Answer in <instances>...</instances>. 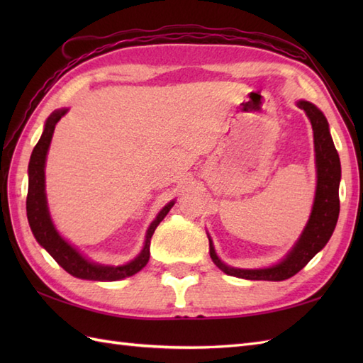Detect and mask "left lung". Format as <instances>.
Here are the masks:
<instances>
[{
  "instance_id": "1",
  "label": "left lung",
  "mask_w": 363,
  "mask_h": 363,
  "mask_svg": "<svg viewBox=\"0 0 363 363\" xmlns=\"http://www.w3.org/2000/svg\"><path fill=\"white\" fill-rule=\"evenodd\" d=\"M299 109H303L307 118L312 123L313 142H315V156H317V194H315V203L311 220L307 223L303 235L298 240L295 248L285 257L281 264L265 269H240L223 264L217 257L212 242L209 243V251L213 264L221 272L229 276L242 277L250 281H285L301 272L311 259L320 250L325 248L333 235L338 212H340V198H338V184H340L342 168L338 152L334 146L333 137L329 134V125L317 107L307 101L298 103Z\"/></svg>"
}]
</instances>
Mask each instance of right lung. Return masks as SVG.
I'll return each instance as SVG.
<instances>
[{
    "label": "right lung",
    "instance_id": "add662e5",
    "mask_svg": "<svg viewBox=\"0 0 363 363\" xmlns=\"http://www.w3.org/2000/svg\"><path fill=\"white\" fill-rule=\"evenodd\" d=\"M67 109L54 111L48 120L45 123L43 134L40 140L34 146L33 154H30L29 160V187H28V198H26V213L30 230H33L37 242L40 243L43 248L48 251L52 259L62 267L67 273L72 276L81 277V279H90V281H118L123 277L133 276L137 272L148 264L150 260V242L154 234V230L159 226V223L165 218V215L173 207V201L168 203L164 209L160 211L157 218L151 223L146 234V242L143 251L138 256L129 262L126 265L121 267H104L91 264L87 259H84L81 254L76 251L73 246L68 245L59 233L54 228L52 221L50 218L48 207H46V195H45V160L46 152H48L54 128L56 123L64 117Z\"/></svg>",
    "mask_w": 363,
    "mask_h": 363
}]
</instances>
